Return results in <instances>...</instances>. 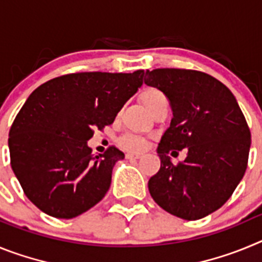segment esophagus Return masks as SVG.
I'll list each match as a JSON object with an SVG mask.
<instances>
[{"mask_svg":"<svg viewBox=\"0 0 262 262\" xmlns=\"http://www.w3.org/2000/svg\"><path fill=\"white\" fill-rule=\"evenodd\" d=\"M140 157H142V155H139V154H127L126 155V159H135V160H138V159H140Z\"/></svg>","mask_w":262,"mask_h":262,"instance_id":"34e87169","label":"esophagus"}]
</instances>
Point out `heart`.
<instances>
[{
  "label": "heart",
  "instance_id": "obj_1",
  "mask_svg": "<svg viewBox=\"0 0 262 262\" xmlns=\"http://www.w3.org/2000/svg\"><path fill=\"white\" fill-rule=\"evenodd\" d=\"M140 101H142V103L147 107L149 113H152L161 103L168 102L163 92H160L156 88H147V89L143 90L142 94H140ZM120 145L128 149V151L138 152L144 149L145 145H147V140L142 138V136L129 134V135H124L123 138L120 139Z\"/></svg>",
  "mask_w": 262,
  "mask_h": 262
}]
</instances>
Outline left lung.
Returning <instances> with one entry per match:
<instances>
[{
  "instance_id": "obj_1",
  "label": "left lung",
  "mask_w": 262,
  "mask_h": 262,
  "mask_svg": "<svg viewBox=\"0 0 262 262\" xmlns=\"http://www.w3.org/2000/svg\"><path fill=\"white\" fill-rule=\"evenodd\" d=\"M145 76L173 111L157 147L161 166L148 181L151 196L185 221L207 216L230 200L244 176L251 148L247 120L231 90L207 73L161 68ZM185 147L187 159L174 166L168 152Z\"/></svg>"
}]
</instances>
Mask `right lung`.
Here are the masks:
<instances>
[{
    "instance_id": "1",
    "label": "right lung",
    "mask_w": 262,
    "mask_h": 262,
    "mask_svg": "<svg viewBox=\"0 0 262 262\" xmlns=\"http://www.w3.org/2000/svg\"><path fill=\"white\" fill-rule=\"evenodd\" d=\"M143 77V69L71 73L30 94L9 133V151L14 174L39 210L72 219L105 196L113 168L124 154L110 147L93 156L88 140L94 129L114 122Z\"/></svg>"
}]
</instances>
